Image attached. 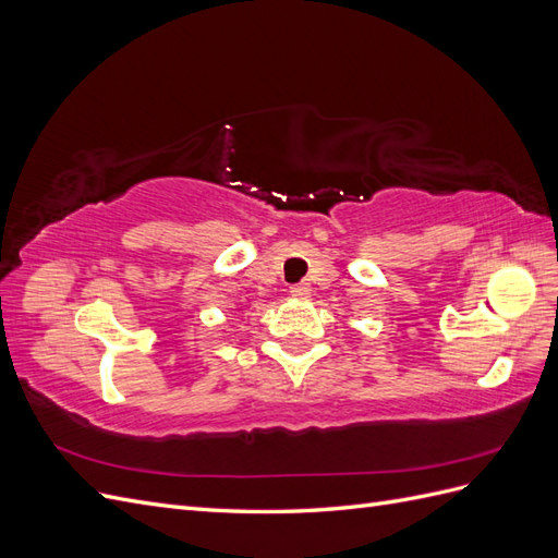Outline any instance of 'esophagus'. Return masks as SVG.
<instances>
[{
    "mask_svg": "<svg viewBox=\"0 0 558 558\" xmlns=\"http://www.w3.org/2000/svg\"><path fill=\"white\" fill-rule=\"evenodd\" d=\"M310 293H312V289H310L307 283H295V286H291V295H293V298L305 300V298H310Z\"/></svg>",
    "mask_w": 558,
    "mask_h": 558,
    "instance_id": "obj_1",
    "label": "esophagus"
}]
</instances>
